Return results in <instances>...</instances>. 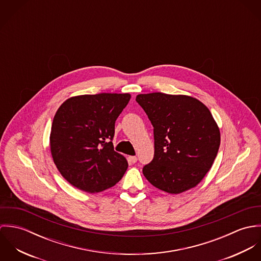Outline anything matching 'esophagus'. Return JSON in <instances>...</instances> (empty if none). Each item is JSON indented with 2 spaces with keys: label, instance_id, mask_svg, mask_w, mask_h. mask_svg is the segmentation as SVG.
I'll return each mask as SVG.
<instances>
[{
  "label": "esophagus",
  "instance_id": "1",
  "mask_svg": "<svg viewBox=\"0 0 261 261\" xmlns=\"http://www.w3.org/2000/svg\"><path fill=\"white\" fill-rule=\"evenodd\" d=\"M128 160H129V162H130V163L135 164V163H137V161H138V158H137L136 155H132V156H128Z\"/></svg>",
  "mask_w": 261,
  "mask_h": 261
}]
</instances>
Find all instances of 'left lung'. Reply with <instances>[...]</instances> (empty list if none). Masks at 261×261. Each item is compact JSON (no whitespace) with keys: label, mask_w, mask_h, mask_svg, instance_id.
I'll list each match as a JSON object with an SVG mask.
<instances>
[{"label":"left lung","mask_w":261,"mask_h":261,"mask_svg":"<svg viewBox=\"0 0 261 261\" xmlns=\"http://www.w3.org/2000/svg\"><path fill=\"white\" fill-rule=\"evenodd\" d=\"M154 138V155L143 173L152 186L180 194L197 186L210 171L220 147V129L209 109L184 94H139Z\"/></svg>","instance_id":"left-lung-1"}]
</instances>
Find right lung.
Here are the masks:
<instances>
[{"label": "right lung", "mask_w": 261, "mask_h": 261, "mask_svg": "<svg viewBox=\"0 0 261 261\" xmlns=\"http://www.w3.org/2000/svg\"><path fill=\"white\" fill-rule=\"evenodd\" d=\"M129 93L83 94L66 99L54 115L50 150L62 177L86 193L114 186L127 169L126 159L113 149L114 123Z\"/></svg>", "instance_id": "add662e5"}]
</instances>
